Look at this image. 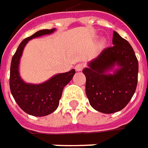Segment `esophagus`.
Masks as SVG:
<instances>
[{
	"label": "esophagus",
	"mask_w": 148,
	"mask_h": 148,
	"mask_svg": "<svg viewBox=\"0 0 148 148\" xmlns=\"http://www.w3.org/2000/svg\"><path fill=\"white\" fill-rule=\"evenodd\" d=\"M84 68V64L83 63H78L75 66V69L77 71H81Z\"/></svg>",
	"instance_id": "1"
}]
</instances>
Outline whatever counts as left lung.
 Instances as JSON below:
<instances>
[{
    "label": "left lung",
    "instance_id": "obj_1",
    "mask_svg": "<svg viewBox=\"0 0 148 148\" xmlns=\"http://www.w3.org/2000/svg\"><path fill=\"white\" fill-rule=\"evenodd\" d=\"M113 44L82 71L89 102L95 110L104 114L123 110L132 99L138 84V62L132 46L115 31Z\"/></svg>",
    "mask_w": 148,
    "mask_h": 148
}]
</instances>
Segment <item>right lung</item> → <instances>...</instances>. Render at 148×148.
Instances as JSON below:
<instances>
[{
    "label": "right lung",
    "mask_w": 148,
    "mask_h": 148,
    "mask_svg": "<svg viewBox=\"0 0 148 148\" xmlns=\"http://www.w3.org/2000/svg\"><path fill=\"white\" fill-rule=\"evenodd\" d=\"M55 30V29H42L25 38L19 45L11 60L10 73V92L21 110L33 116H46L56 110L59 105L63 88L70 82L76 73L75 69H72L65 73L57 74L41 84L26 83L20 77V60L26 43L32 38L50 34Z\"/></svg>",
    "instance_id": "1"
}]
</instances>
